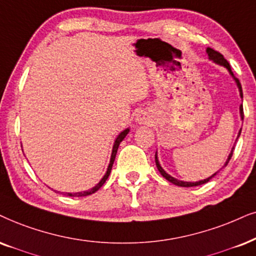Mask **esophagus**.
Here are the masks:
<instances>
[{
    "label": "esophagus",
    "instance_id": "esophagus-1",
    "mask_svg": "<svg viewBox=\"0 0 256 256\" xmlns=\"http://www.w3.org/2000/svg\"><path fill=\"white\" fill-rule=\"evenodd\" d=\"M137 120L139 122H145V120H146V117H145L144 113H139V114L137 116Z\"/></svg>",
    "mask_w": 256,
    "mask_h": 256
}]
</instances>
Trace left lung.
Returning <instances> with one entry per match:
<instances>
[{
	"label": "left lung",
	"mask_w": 256,
	"mask_h": 256,
	"mask_svg": "<svg viewBox=\"0 0 256 256\" xmlns=\"http://www.w3.org/2000/svg\"><path fill=\"white\" fill-rule=\"evenodd\" d=\"M206 53H208V56H209V59L214 60V62L218 64H221V66H224L226 68H227V70H229V73L232 74V78H234V79H235L236 84H238V90H240V96H241V98H244V93H242V87H241V84H240V82H238V78H236V76H234V73L232 72L230 64H229L228 61L226 60L224 58H223V56H222L221 53H220V52L215 50H212V48H210V47L206 48ZM240 113H241V118H242V120H244V106H242V105L240 106ZM240 134H241V130H240V132H238V137H240ZM232 151H234V148H232V152H230V154H229V157H228V160L226 162L224 166H227V164L229 163V160H230V158H232ZM154 160H156V166H157V169L160 170V172L162 176H163L164 178H166V180H169V182H171V183H172V184H176V186H186V188H188V186H200V184H204V183H206V182H209V180H212V177L216 176V174H218V172H215L214 174H212V177H209V178H206V180H200V182H182V180H178L174 178V177H171L170 174H168L166 172V171L163 170V168H162V166H160V164L158 163V160H157V154H156V156H154Z\"/></svg>",
	"instance_id": "8db88e82"
}]
</instances>
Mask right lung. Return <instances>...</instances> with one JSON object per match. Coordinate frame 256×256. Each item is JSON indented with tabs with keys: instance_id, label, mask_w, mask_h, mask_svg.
<instances>
[{
	"instance_id": "obj_1",
	"label": "right lung",
	"mask_w": 256,
	"mask_h": 256,
	"mask_svg": "<svg viewBox=\"0 0 256 256\" xmlns=\"http://www.w3.org/2000/svg\"><path fill=\"white\" fill-rule=\"evenodd\" d=\"M128 128H126V130H124L118 136L117 139H116L114 142V145H113V150H112V156H111V160H110V166L108 168V171H106L105 176L102 177V180L96 184V186L94 188H92V189L88 190V192H76V194H72V192H62L66 196H70V197H82V196H88V195H92V194H94L96 192H98V190L100 189V188L102 186V184H104L106 182V180H108V177L110 176V174H111V170H112V166H113V162H114V158H116V154H117V150L119 148V144L122 143V140L126 137V134H128Z\"/></svg>"
}]
</instances>
